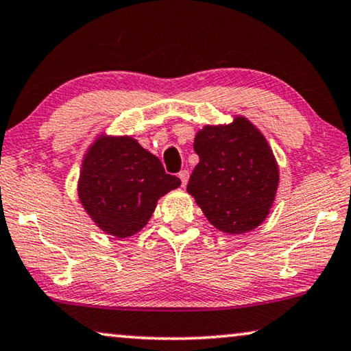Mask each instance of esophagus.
Listing matches in <instances>:
<instances>
[{"label": "esophagus", "mask_w": 351, "mask_h": 351, "mask_svg": "<svg viewBox=\"0 0 351 351\" xmlns=\"http://www.w3.org/2000/svg\"><path fill=\"white\" fill-rule=\"evenodd\" d=\"M178 178H180V180H181V186L186 187L187 181H189V171H187V170H181L180 173H178Z\"/></svg>", "instance_id": "34e87169"}]
</instances>
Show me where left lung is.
Listing matches in <instances>:
<instances>
[{"instance_id":"8db88e82","label":"left lung","mask_w":351,"mask_h":351,"mask_svg":"<svg viewBox=\"0 0 351 351\" xmlns=\"http://www.w3.org/2000/svg\"><path fill=\"white\" fill-rule=\"evenodd\" d=\"M200 158L187 192L211 226L241 234L268 217L279 186V165L265 135L244 117L205 125L193 140Z\"/></svg>"}]
</instances>
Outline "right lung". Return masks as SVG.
Instances as JSON below:
<instances>
[{"label": "right lung", "mask_w": 351, "mask_h": 351, "mask_svg": "<svg viewBox=\"0 0 351 351\" xmlns=\"http://www.w3.org/2000/svg\"><path fill=\"white\" fill-rule=\"evenodd\" d=\"M181 186L162 162L129 135L101 134L88 148L78 176V200L93 222L114 238L138 233L160 197Z\"/></svg>", "instance_id": "obj_1"}]
</instances>
